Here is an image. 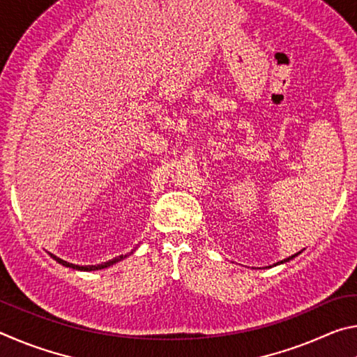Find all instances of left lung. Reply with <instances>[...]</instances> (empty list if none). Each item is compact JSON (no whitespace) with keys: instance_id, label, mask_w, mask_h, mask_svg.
<instances>
[{"instance_id":"left-lung-1","label":"left lung","mask_w":357,"mask_h":357,"mask_svg":"<svg viewBox=\"0 0 357 357\" xmlns=\"http://www.w3.org/2000/svg\"><path fill=\"white\" fill-rule=\"evenodd\" d=\"M298 253H301V252H298ZM298 253H294V255L288 257V258H285V259H282V261H279V263H287V261H289V259H293L294 257H298ZM279 263H275V264H279Z\"/></svg>"}]
</instances>
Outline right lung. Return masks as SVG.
Masks as SVG:
<instances>
[{"label":"right lung","instance_id":"obj_1","mask_svg":"<svg viewBox=\"0 0 357 357\" xmlns=\"http://www.w3.org/2000/svg\"><path fill=\"white\" fill-rule=\"evenodd\" d=\"M50 257H52L53 259H55V261H58L59 264L66 266V268H72V269H78V271H98V269H104V268H108V266H112V264H114V263L121 261V259H124V258L128 257V255H119V257L113 258V259H108L107 263H102V264H91V266H78V264H72V263L64 261V259H61V258H58L56 255H53V253H50Z\"/></svg>","mask_w":357,"mask_h":357}]
</instances>
